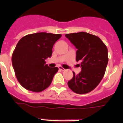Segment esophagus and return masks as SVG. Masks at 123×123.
I'll return each mask as SVG.
<instances>
[{"instance_id":"1","label":"esophagus","mask_w":123,"mask_h":123,"mask_svg":"<svg viewBox=\"0 0 123 123\" xmlns=\"http://www.w3.org/2000/svg\"><path fill=\"white\" fill-rule=\"evenodd\" d=\"M59 69H60V70H61V71H64V70H65V69H64L63 68L61 67V66H59Z\"/></svg>"}]
</instances>
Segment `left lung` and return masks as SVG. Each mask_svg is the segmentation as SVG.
<instances>
[{"instance_id":"1","label":"left lung","mask_w":123,"mask_h":123,"mask_svg":"<svg viewBox=\"0 0 123 123\" xmlns=\"http://www.w3.org/2000/svg\"><path fill=\"white\" fill-rule=\"evenodd\" d=\"M77 49L76 61L81 71L68 82L69 89L77 94H86L95 89L105 75L109 58L106 45L99 37L85 32L66 34Z\"/></svg>"}]
</instances>
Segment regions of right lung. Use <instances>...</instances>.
<instances>
[{"mask_svg": "<svg viewBox=\"0 0 123 123\" xmlns=\"http://www.w3.org/2000/svg\"><path fill=\"white\" fill-rule=\"evenodd\" d=\"M60 34L37 32L25 36L18 41L12 55L15 75L21 86L36 92L44 91L52 83L58 68H50L45 59L50 57Z\"/></svg>", "mask_w": 123, "mask_h": 123, "instance_id": "obj_1", "label": "right lung"}]
</instances>
